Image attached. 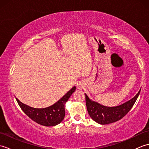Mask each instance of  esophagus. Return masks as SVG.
Listing matches in <instances>:
<instances>
[{
  "mask_svg": "<svg viewBox=\"0 0 149 149\" xmlns=\"http://www.w3.org/2000/svg\"><path fill=\"white\" fill-rule=\"evenodd\" d=\"M76 86H77V89H82V88H83V87H84V84L83 82H81V81L77 82Z\"/></svg>",
  "mask_w": 149,
  "mask_h": 149,
  "instance_id": "1",
  "label": "esophagus"
}]
</instances>
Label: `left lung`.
I'll use <instances>...</instances> for the list:
<instances>
[{
	"label": "left lung",
	"instance_id": "left-lung-1",
	"mask_svg": "<svg viewBox=\"0 0 149 149\" xmlns=\"http://www.w3.org/2000/svg\"><path fill=\"white\" fill-rule=\"evenodd\" d=\"M140 90L136 95L128 102L120 106L111 107L104 106L97 102L91 101L85 93L88 112L91 118L100 124H109L118 121L127 115L131 110L140 93Z\"/></svg>",
	"mask_w": 149,
	"mask_h": 149
}]
</instances>
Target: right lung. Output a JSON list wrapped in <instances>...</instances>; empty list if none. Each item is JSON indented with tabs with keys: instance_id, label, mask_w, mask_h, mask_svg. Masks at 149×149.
I'll list each match as a JSON object with an SVG mask.
<instances>
[{
	"instance_id": "right-lung-1",
	"label": "right lung",
	"mask_w": 149,
	"mask_h": 149,
	"mask_svg": "<svg viewBox=\"0 0 149 149\" xmlns=\"http://www.w3.org/2000/svg\"><path fill=\"white\" fill-rule=\"evenodd\" d=\"M75 88V86L73 87L58 102L45 108H34L21 102L18 99H16L22 110L33 121L44 126H54L58 125L64 119L65 104Z\"/></svg>"
}]
</instances>
